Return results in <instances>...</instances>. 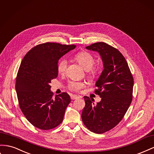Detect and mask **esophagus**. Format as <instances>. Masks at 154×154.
I'll use <instances>...</instances> for the list:
<instances>
[{"label": "esophagus", "instance_id": "esophagus-1", "mask_svg": "<svg viewBox=\"0 0 154 154\" xmlns=\"http://www.w3.org/2000/svg\"><path fill=\"white\" fill-rule=\"evenodd\" d=\"M80 98V97H78V96H77V95H75V94L71 95V96H70V98H71L72 100L78 99V98Z\"/></svg>", "mask_w": 154, "mask_h": 154}]
</instances>
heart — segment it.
<instances>
[{"label":"heart","instance_id":"1","mask_svg":"<svg viewBox=\"0 0 154 154\" xmlns=\"http://www.w3.org/2000/svg\"><path fill=\"white\" fill-rule=\"evenodd\" d=\"M75 59L86 71L89 72L91 78L96 76L98 73V67H93L94 64V57L88 52L83 51L78 53L75 56ZM67 67V60L65 58H62L57 65V71L60 74H63ZM84 86V83L80 82H70L69 84V89L73 91H78Z\"/></svg>","mask_w":154,"mask_h":154}]
</instances>
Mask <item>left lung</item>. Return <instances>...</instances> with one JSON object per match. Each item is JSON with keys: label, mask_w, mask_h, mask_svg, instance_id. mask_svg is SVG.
<instances>
[{"label": "left lung", "mask_w": 154, "mask_h": 154, "mask_svg": "<svg viewBox=\"0 0 154 154\" xmlns=\"http://www.w3.org/2000/svg\"><path fill=\"white\" fill-rule=\"evenodd\" d=\"M85 48L99 54L103 69L94 91L101 100L94 104L93 98L84 97L82 119L90 131L103 134L117 126L126 114L132 100L134 78L126 59L117 49L103 42Z\"/></svg>", "instance_id": "obj_1"}]
</instances>
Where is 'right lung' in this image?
<instances>
[{
    "label": "right lung",
    "mask_w": 154,
    "mask_h": 154,
    "mask_svg": "<svg viewBox=\"0 0 154 154\" xmlns=\"http://www.w3.org/2000/svg\"><path fill=\"white\" fill-rule=\"evenodd\" d=\"M75 47L56 43L38 45L20 63L15 83L19 106L28 121L41 130H51L63 121L70 97L62 93L52 99L50 84L58 75V61Z\"/></svg>",
    "instance_id": "right-lung-1"
}]
</instances>
